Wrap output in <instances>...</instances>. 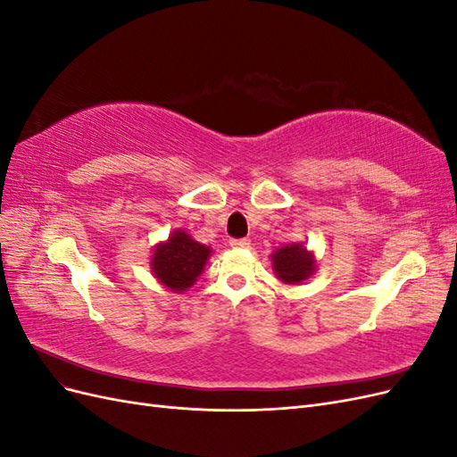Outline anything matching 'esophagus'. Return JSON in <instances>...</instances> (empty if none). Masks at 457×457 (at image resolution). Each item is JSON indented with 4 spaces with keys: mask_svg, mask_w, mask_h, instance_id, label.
Segmentation results:
<instances>
[{
    "mask_svg": "<svg viewBox=\"0 0 457 457\" xmlns=\"http://www.w3.org/2000/svg\"><path fill=\"white\" fill-rule=\"evenodd\" d=\"M228 244L232 247H247V245H250V240H247V238H230Z\"/></svg>",
    "mask_w": 457,
    "mask_h": 457,
    "instance_id": "34e87169",
    "label": "esophagus"
}]
</instances>
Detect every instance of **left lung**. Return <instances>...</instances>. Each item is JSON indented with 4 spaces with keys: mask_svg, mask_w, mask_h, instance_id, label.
I'll use <instances>...</instances> for the list:
<instances>
[{
    "mask_svg": "<svg viewBox=\"0 0 457 457\" xmlns=\"http://www.w3.org/2000/svg\"><path fill=\"white\" fill-rule=\"evenodd\" d=\"M272 265L276 276L286 284H297L314 272V259L301 244L280 247L272 255Z\"/></svg>",
    "mask_w": 457,
    "mask_h": 457,
    "instance_id": "8db88e82",
    "label": "left lung"
}]
</instances>
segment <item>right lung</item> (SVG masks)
<instances>
[{
  "instance_id": "obj_1",
  "label": "right lung",
  "mask_w": 457,
  "mask_h": 457,
  "mask_svg": "<svg viewBox=\"0 0 457 457\" xmlns=\"http://www.w3.org/2000/svg\"><path fill=\"white\" fill-rule=\"evenodd\" d=\"M207 257H210V247L192 240L185 230H175L168 242L160 244L154 250L152 270L171 292H185L196 282Z\"/></svg>"
}]
</instances>
